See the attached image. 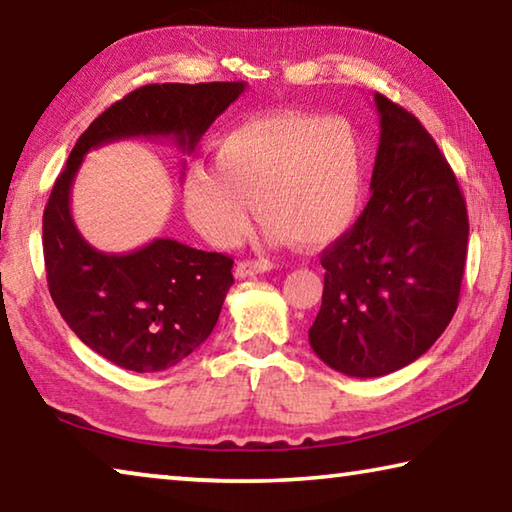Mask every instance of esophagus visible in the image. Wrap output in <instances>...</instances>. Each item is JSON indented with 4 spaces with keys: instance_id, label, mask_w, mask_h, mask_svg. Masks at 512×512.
<instances>
[{
    "instance_id": "1",
    "label": "esophagus",
    "mask_w": 512,
    "mask_h": 512,
    "mask_svg": "<svg viewBox=\"0 0 512 512\" xmlns=\"http://www.w3.org/2000/svg\"><path fill=\"white\" fill-rule=\"evenodd\" d=\"M273 268L271 259H244V262H239L235 268V275L237 277H253L259 273H266Z\"/></svg>"
}]
</instances>
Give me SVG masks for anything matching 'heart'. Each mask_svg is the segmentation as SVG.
<instances>
[{"label": "heart", "instance_id": "1", "mask_svg": "<svg viewBox=\"0 0 512 512\" xmlns=\"http://www.w3.org/2000/svg\"><path fill=\"white\" fill-rule=\"evenodd\" d=\"M255 198L266 239L325 248L366 203V155L343 117L264 112L232 126L214 149V169L194 167L183 185L189 221L214 246H235L253 221Z\"/></svg>", "mask_w": 512, "mask_h": 512}]
</instances>
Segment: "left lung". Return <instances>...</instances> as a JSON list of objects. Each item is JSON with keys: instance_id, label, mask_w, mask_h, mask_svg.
Instances as JSON below:
<instances>
[{"instance_id": "obj_1", "label": "left lung", "mask_w": 512, "mask_h": 512, "mask_svg": "<svg viewBox=\"0 0 512 512\" xmlns=\"http://www.w3.org/2000/svg\"><path fill=\"white\" fill-rule=\"evenodd\" d=\"M379 146L370 201L320 253L323 305L309 343L329 368L381 377L427 352L452 320L467 257L465 198L409 110L375 94Z\"/></svg>"}]
</instances>
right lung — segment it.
Returning <instances> with one entry per match:
<instances>
[{"label": "right lung", "instance_id": "right-lung-1", "mask_svg": "<svg viewBox=\"0 0 512 512\" xmlns=\"http://www.w3.org/2000/svg\"><path fill=\"white\" fill-rule=\"evenodd\" d=\"M246 83H151L112 103L69 153L42 214V250L54 305L69 329L119 368L167 370L189 357L219 320L232 257L173 239L126 255L92 248L76 230L69 194L83 155L124 137H173L183 151L239 99Z\"/></svg>", "mask_w": 512, "mask_h": 512}]
</instances>
